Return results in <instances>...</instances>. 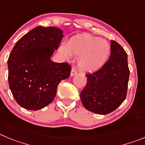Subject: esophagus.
Here are the masks:
<instances>
[{
  "label": "esophagus",
  "instance_id": "obj_1",
  "mask_svg": "<svg viewBox=\"0 0 145 145\" xmlns=\"http://www.w3.org/2000/svg\"><path fill=\"white\" fill-rule=\"evenodd\" d=\"M77 74V70L75 67H72L71 70V72H70V76H74Z\"/></svg>",
  "mask_w": 145,
  "mask_h": 145
}]
</instances>
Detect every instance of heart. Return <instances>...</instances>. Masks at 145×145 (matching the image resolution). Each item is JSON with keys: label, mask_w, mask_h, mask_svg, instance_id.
<instances>
[{"label": "heart", "mask_w": 145, "mask_h": 145, "mask_svg": "<svg viewBox=\"0 0 145 145\" xmlns=\"http://www.w3.org/2000/svg\"><path fill=\"white\" fill-rule=\"evenodd\" d=\"M59 52L66 59L71 54L79 56L78 67L85 72H95L101 68L110 54L106 41L88 34L76 36L70 39L67 46H61Z\"/></svg>", "instance_id": "1"}]
</instances>
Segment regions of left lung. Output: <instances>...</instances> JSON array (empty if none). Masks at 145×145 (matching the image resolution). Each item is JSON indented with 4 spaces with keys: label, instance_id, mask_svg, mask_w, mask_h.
Returning <instances> with one entry per match:
<instances>
[{
    "label": "left lung",
    "instance_id": "left-lung-1",
    "mask_svg": "<svg viewBox=\"0 0 145 145\" xmlns=\"http://www.w3.org/2000/svg\"><path fill=\"white\" fill-rule=\"evenodd\" d=\"M86 75L87 84L80 93L85 108L101 115L112 112L127 97L129 77L127 52L111 40L108 60L100 70Z\"/></svg>",
    "mask_w": 145,
    "mask_h": 145
}]
</instances>
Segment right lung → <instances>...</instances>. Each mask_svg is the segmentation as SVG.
Returning <instances> with one entry per match:
<instances>
[{"label": "right lung", "mask_w": 145, "mask_h": 145, "mask_svg": "<svg viewBox=\"0 0 145 145\" xmlns=\"http://www.w3.org/2000/svg\"><path fill=\"white\" fill-rule=\"evenodd\" d=\"M63 31L53 26H37L21 37L8 60V83L17 103L37 111L52 103L59 82L70 77L66 62L51 60L63 38Z\"/></svg>", "instance_id": "add662e5"}]
</instances>
